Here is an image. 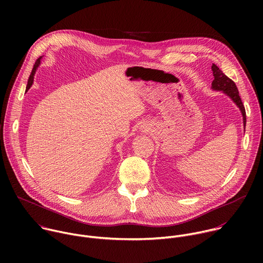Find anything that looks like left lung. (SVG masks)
I'll use <instances>...</instances> for the list:
<instances>
[{
    "label": "left lung",
    "mask_w": 263,
    "mask_h": 263,
    "mask_svg": "<svg viewBox=\"0 0 263 263\" xmlns=\"http://www.w3.org/2000/svg\"><path fill=\"white\" fill-rule=\"evenodd\" d=\"M211 68H212L213 77H214V80L212 81V84H211L212 88L216 89V90H222L224 93H227L236 103V105L241 110L242 118H243V125L246 127V123H247L246 109H245L242 101L239 97V92L236 87V84L229 77H227L226 74L222 72V70L219 69V67L216 64L212 63Z\"/></svg>",
    "instance_id": "8db88e82"
}]
</instances>
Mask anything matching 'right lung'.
<instances>
[{"label":"right lung","instance_id":"1","mask_svg":"<svg viewBox=\"0 0 263 263\" xmlns=\"http://www.w3.org/2000/svg\"><path fill=\"white\" fill-rule=\"evenodd\" d=\"M41 59H42V57H40L39 59H37V60L35 61V64H34V66H33V68H32L31 73H30V77H29V79H28V84H27L26 90H28V89L31 87L32 83H33V78H34L33 76H34V73H35V70H36L37 66H39V65H40V63H41Z\"/></svg>","mask_w":263,"mask_h":263}]
</instances>
